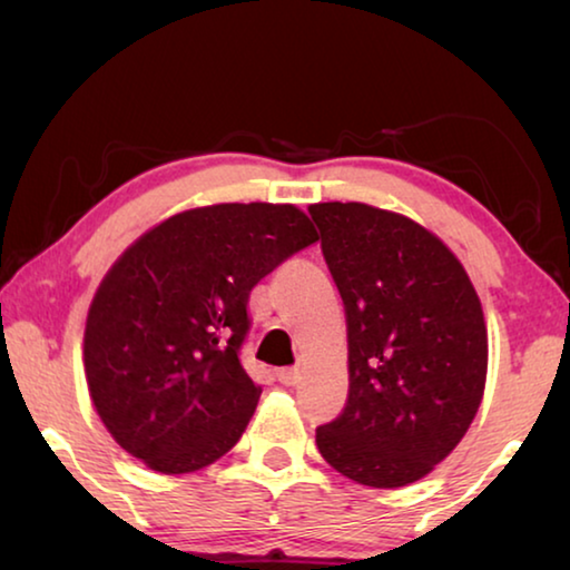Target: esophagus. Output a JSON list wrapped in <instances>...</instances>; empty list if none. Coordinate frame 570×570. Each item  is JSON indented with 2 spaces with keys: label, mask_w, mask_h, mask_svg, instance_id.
Returning <instances> with one entry per match:
<instances>
[{
  "label": "esophagus",
  "mask_w": 570,
  "mask_h": 570,
  "mask_svg": "<svg viewBox=\"0 0 570 570\" xmlns=\"http://www.w3.org/2000/svg\"><path fill=\"white\" fill-rule=\"evenodd\" d=\"M277 380L285 384V387H293V384L301 382V370L297 366H287V370H277Z\"/></svg>",
  "instance_id": "esophagus-1"
}]
</instances>
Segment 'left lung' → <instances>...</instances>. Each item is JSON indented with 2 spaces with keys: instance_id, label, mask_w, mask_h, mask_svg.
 Listing matches in <instances>:
<instances>
[{
  "instance_id": "obj_1",
  "label": "left lung",
  "mask_w": 570,
  "mask_h": 570,
  "mask_svg": "<svg viewBox=\"0 0 570 570\" xmlns=\"http://www.w3.org/2000/svg\"><path fill=\"white\" fill-rule=\"evenodd\" d=\"M346 311L348 397L315 428L321 456L364 487L431 474L466 435L487 382V326L456 255L413 218L313 204Z\"/></svg>"
}]
</instances>
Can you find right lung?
Instances as JSON below:
<instances>
[{
  "mask_svg": "<svg viewBox=\"0 0 570 570\" xmlns=\"http://www.w3.org/2000/svg\"><path fill=\"white\" fill-rule=\"evenodd\" d=\"M318 239L291 204L175 214L121 255L86 318V382L121 449L160 474L222 459L262 387L239 362L262 277Z\"/></svg>",
  "mask_w": 570,
  "mask_h": 570,
  "instance_id": "obj_1",
  "label": "right lung"
}]
</instances>
